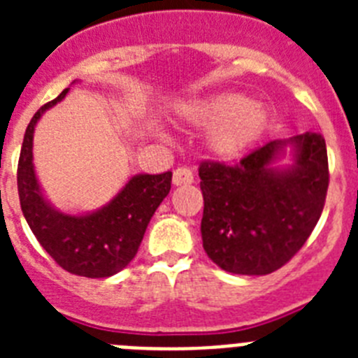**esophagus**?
Masks as SVG:
<instances>
[{"mask_svg": "<svg viewBox=\"0 0 358 358\" xmlns=\"http://www.w3.org/2000/svg\"><path fill=\"white\" fill-rule=\"evenodd\" d=\"M172 182L176 186L192 185V182H194V173H192V170H189V169H185V166H179V169H177V170H173Z\"/></svg>", "mask_w": 358, "mask_h": 358, "instance_id": "1", "label": "esophagus"}]
</instances>
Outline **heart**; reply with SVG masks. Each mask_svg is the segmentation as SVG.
Instances as JSON below:
<instances>
[{
	"mask_svg": "<svg viewBox=\"0 0 358 358\" xmlns=\"http://www.w3.org/2000/svg\"><path fill=\"white\" fill-rule=\"evenodd\" d=\"M182 120L201 129H213L208 138L211 154L220 159L242 156L260 140L268 115L260 103L238 93H220L181 107Z\"/></svg>",
	"mask_w": 358,
	"mask_h": 358,
	"instance_id": "obj_1",
	"label": "heart"
}]
</instances>
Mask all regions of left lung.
Returning <instances> with one entry per match:
<instances>
[{
  "instance_id": "obj_1",
  "label": "left lung",
  "mask_w": 358,
  "mask_h": 358,
  "mask_svg": "<svg viewBox=\"0 0 358 358\" xmlns=\"http://www.w3.org/2000/svg\"><path fill=\"white\" fill-rule=\"evenodd\" d=\"M293 148L292 165L277 163ZM204 251L227 273L264 276L303 248L324 208L328 154L321 134L268 141L235 164L204 161Z\"/></svg>"
}]
</instances>
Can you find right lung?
Returning <instances> with one entry per match:
<instances>
[{"instance_id":"add662e5","label":"right lung","mask_w":358,"mask_h":358,"mask_svg":"<svg viewBox=\"0 0 358 358\" xmlns=\"http://www.w3.org/2000/svg\"><path fill=\"white\" fill-rule=\"evenodd\" d=\"M69 87L44 103L28 123L17 164L21 210L44 251L64 271L85 278H109L127 267L138 252L152 215L169 195L172 172L131 177L109 204L85 215L55 210L43 195L34 170V131L44 110L61 102Z\"/></svg>"}]
</instances>
